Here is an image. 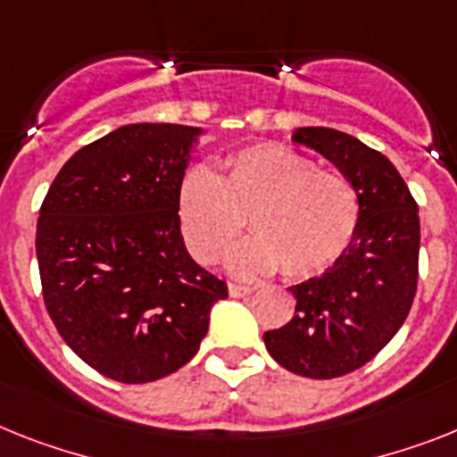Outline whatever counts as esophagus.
I'll return each instance as SVG.
<instances>
[{"label":"esophagus","mask_w":457,"mask_h":457,"mask_svg":"<svg viewBox=\"0 0 457 457\" xmlns=\"http://www.w3.org/2000/svg\"><path fill=\"white\" fill-rule=\"evenodd\" d=\"M251 293H253L251 286H244V283H237V281L229 283V295H232V297H246V295Z\"/></svg>","instance_id":"34e87169"}]
</instances>
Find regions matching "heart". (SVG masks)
I'll return each mask as SVG.
<instances>
[{"label":"heart","mask_w":457,"mask_h":457,"mask_svg":"<svg viewBox=\"0 0 457 457\" xmlns=\"http://www.w3.org/2000/svg\"><path fill=\"white\" fill-rule=\"evenodd\" d=\"M183 235L199 262L232 251L248 218L255 237L237 264L246 271L281 267L290 278L323 274L348 251L360 222L353 183L283 144H253L225 160L216 176L195 167L179 195Z\"/></svg>","instance_id":"b5f03b06"}]
</instances>
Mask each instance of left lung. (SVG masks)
<instances>
[{"mask_svg": "<svg viewBox=\"0 0 457 457\" xmlns=\"http://www.w3.org/2000/svg\"><path fill=\"white\" fill-rule=\"evenodd\" d=\"M353 183L360 222L348 251L320 276L290 287V323L264 332L271 358L293 374L337 378L367 365L402 328L418 286L420 220L404 179L383 153L332 128L293 137Z\"/></svg>", "mask_w": 457, "mask_h": 457, "instance_id": "left-lung-1", "label": "left lung"}]
</instances>
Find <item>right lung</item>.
<instances>
[{
    "label": "right lung",
    "mask_w": 457,
    "mask_h": 457,
    "mask_svg": "<svg viewBox=\"0 0 457 457\" xmlns=\"http://www.w3.org/2000/svg\"><path fill=\"white\" fill-rule=\"evenodd\" d=\"M202 129L125 125L69 157L37 220L46 312L99 374L148 383L193 360L228 283L186 251L179 195Z\"/></svg>",
    "instance_id": "add662e5"
}]
</instances>
